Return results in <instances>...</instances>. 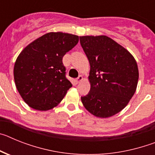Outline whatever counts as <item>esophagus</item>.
<instances>
[{
	"label": "esophagus",
	"mask_w": 155,
	"mask_h": 155,
	"mask_svg": "<svg viewBox=\"0 0 155 155\" xmlns=\"http://www.w3.org/2000/svg\"><path fill=\"white\" fill-rule=\"evenodd\" d=\"M83 80V77L81 76V75H80V76H78V78L76 79V82H77V84H78V83H80L81 81Z\"/></svg>",
	"instance_id": "obj_1"
}]
</instances>
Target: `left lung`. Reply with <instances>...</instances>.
I'll return each instance as SVG.
<instances>
[{"mask_svg": "<svg viewBox=\"0 0 155 155\" xmlns=\"http://www.w3.org/2000/svg\"><path fill=\"white\" fill-rule=\"evenodd\" d=\"M89 61L91 89L81 102L100 118L120 113L136 91L139 72L135 59L125 48L105 35L81 36Z\"/></svg>", "mask_w": 155, "mask_h": 155, "instance_id": "obj_1", "label": "left lung"}]
</instances>
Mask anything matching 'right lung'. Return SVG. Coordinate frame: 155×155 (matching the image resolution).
I'll list each match as a JSON object with an SVG mask.
<instances>
[{"label":"right lung","mask_w":155,"mask_h":155,"mask_svg":"<svg viewBox=\"0 0 155 155\" xmlns=\"http://www.w3.org/2000/svg\"><path fill=\"white\" fill-rule=\"evenodd\" d=\"M78 35L49 32L28 44L18 57L14 78L25 103L36 110L53 109L72 84L66 78L63 57L78 42Z\"/></svg>","instance_id":"add662e5"}]
</instances>
